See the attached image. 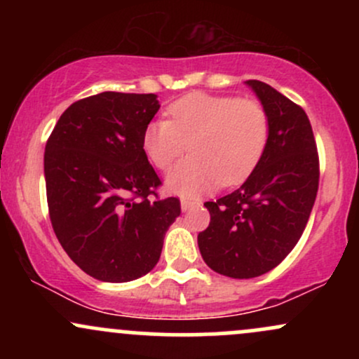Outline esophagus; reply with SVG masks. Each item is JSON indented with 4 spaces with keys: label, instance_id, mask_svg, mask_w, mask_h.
I'll return each mask as SVG.
<instances>
[{
    "label": "esophagus",
    "instance_id": "1",
    "mask_svg": "<svg viewBox=\"0 0 359 359\" xmlns=\"http://www.w3.org/2000/svg\"><path fill=\"white\" fill-rule=\"evenodd\" d=\"M197 203L196 201H191V199H182L180 201V205H182V211H189V209L192 208V205H196Z\"/></svg>",
    "mask_w": 359,
    "mask_h": 359
}]
</instances>
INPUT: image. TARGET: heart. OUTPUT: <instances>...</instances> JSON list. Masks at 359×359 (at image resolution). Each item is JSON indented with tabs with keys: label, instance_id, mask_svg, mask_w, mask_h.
I'll return each mask as SVG.
<instances>
[{
	"label": "heart",
	"instance_id": "1",
	"mask_svg": "<svg viewBox=\"0 0 359 359\" xmlns=\"http://www.w3.org/2000/svg\"><path fill=\"white\" fill-rule=\"evenodd\" d=\"M170 119H156L143 131V150L167 172L187 148L192 156L172 172L168 189L196 196L219 182H245L265 154L269 111L258 100L192 93L168 106Z\"/></svg>",
	"mask_w": 359,
	"mask_h": 359
}]
</instances>
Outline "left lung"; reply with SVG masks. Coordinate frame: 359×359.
I'll return each instance as SVG.
<instances>
[{
	"instance_id": "left-lung-1",
	"label": "left lung",
	"mask_w": 359,
	"mask_h": 359,
	"mask_svg": "<svg viewBox=\"0 0 359 359\" xmlns=\"http://www.w3.org/2000/svg\"><path fill=\"white\" fill-rule=\"evenodd\" d=\"M246 84L269 111V145L238 191L204 203L211 222L197 236L209 269L231 278L259 277L294 250L311 216L320 174L306 111L265 82Z\"/></svg>"
}]
</instances>
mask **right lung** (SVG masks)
Returning <instances> with one entry per match:
<instances>
[{
    "label": "right lung",
    "mask_w": 359,
    "mask_h": 359,
    "mask_svg": "<svg viewBox=\"0 0 359 359\" xmlns=\"http://www.w3.org/2000/svg\"><path fill=\"white\" fill-rule=\"evenodd\" d=\"M155 94L106 93L62 113L45 145L52 228L65 253L90 277L130 282L158 262L168 226L180 214L143 150Z\"/></svg>",
    "instance_id": "add662e5"
}]
</instances>
